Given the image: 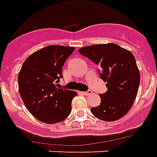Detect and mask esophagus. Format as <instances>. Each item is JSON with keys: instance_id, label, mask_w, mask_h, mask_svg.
<instances>
[{"instance_id": "1", "label": "esophagus", "mask_w": 157, "mask_h": 157, "mask_svg": "<svg viewBox=\"0 0 157 157\" xmlns=\"http://www.w3.org/2000/svg\"><path fill=\"white\" fill-rule=\"evenodd\" d=\"M91 93H92V92H91V91H84V92H83V94H84V95H86V96L91 95Z\"/></svg>"}]
</instances>
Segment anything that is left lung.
<instances>
[{"instance_id":"8db88e82","label":"left lung","mask_w":157,"mask_h":157,"mask_svg":"<svg viewBox=\"0 0 157 157\" xmlns=\"http://www.w3.org/2000/svg\"><path fill=\"white\" fill-rule=\"evenodd\" d=\"M78 52L100 66V78L107 82V91L100 94V105L91 108V113L105 121L125 116L134 104L140 82L134 55L116 44L86 46Z\"/></svg>"}]
</instances>
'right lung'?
I'll return each instance as SVG.
<instances>
[{
	"label": "right lung",
	"instance_id": "obj_1",
	"mask_svg": "<svg viewBox=\"0 0 157 157\" xmlns=\"http://www.w3.org/2000/svg\"><path fill=\"white\" fill-rule=\"evenodd\" d=\"M75 47L49 45L27 57L18 74V91L25 106L39 121L61 122L71 112L77 92L57 87L66 59Z\"/></svg>",
	"mask_w": 157,
	"mask_h": 157
}]
</instances>
